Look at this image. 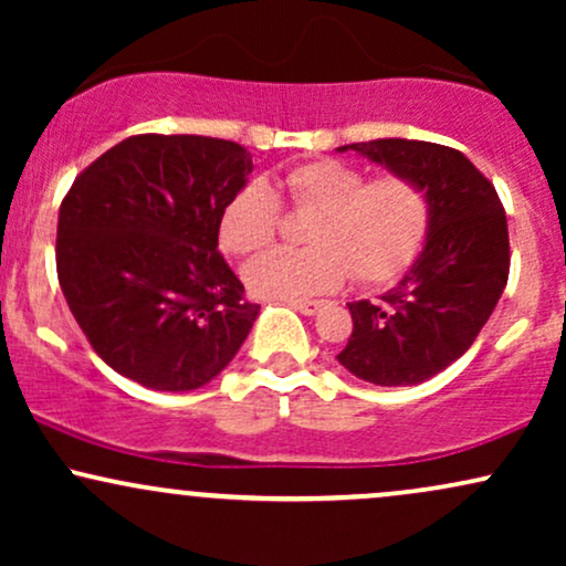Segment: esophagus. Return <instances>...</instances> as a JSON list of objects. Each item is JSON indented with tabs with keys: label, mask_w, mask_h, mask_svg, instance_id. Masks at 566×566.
<instances>
[{
	"label": "esophagus",
	"mask_w": 566,
	"mask_h": 566,
	"mask_svg": "<svg viewBox=\"0 0 566 566\" xmlns=\"http://www.w3.org/2000/svg\"><path fill=\"white\" fill-rule=\"evenodd\" d=\"M290 305L295 311H301V314H305V316H314L316 311L322 308L319 301H290Z\"/></svg>",
	"instance_id": "obj_1"
}]
</instances>
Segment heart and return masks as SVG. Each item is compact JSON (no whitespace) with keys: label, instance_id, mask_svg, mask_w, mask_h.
I'll return each instance as SVG.
<instances>
[{"label":"heart","instance_id":"obj_1","mask_svg":"<svg viewBox=\"0 0 566 566\" xmlns=\"http://www.w3.org/2000/svg\"><path fill=\"white\" fill-rule=\"evenodd\" d=\"M292 210H316L305 226L311 247H276L247 263L244 282L261 297L333 292L356 276L359 284L391 282L412 263L428 231L426 191L405 175L367 178L343 159H314L282 178ZM282 199L269 180L252 178L233 191L220 212V244L252 255L274 242Z\"/></svg>","mask_w":566,"mask_h":566}]
</instances>
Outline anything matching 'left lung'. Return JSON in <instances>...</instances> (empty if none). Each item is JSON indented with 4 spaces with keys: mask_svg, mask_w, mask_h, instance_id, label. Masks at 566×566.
Listing matches in <instances>:
<instances>
[{
    "mask_svg": "<svg viewBox=\"0 0 566 566\" xmlns=\"http://www.w3.org/2000/svg\"><path fill=\"white\" fill-rule=\"evenodd\" d=\"M365 154L412 178L428 197V239L409 274L378 303H348L354 333L337 354L375 386H418L471 348L509 282V223L484 172L450 146L382 138Z\"/></svg>",
    "mask_w": 566,
    "mask_h": 566,
    "instance_id": "obj_1",
    "label": "left lung"
}]
</instances>
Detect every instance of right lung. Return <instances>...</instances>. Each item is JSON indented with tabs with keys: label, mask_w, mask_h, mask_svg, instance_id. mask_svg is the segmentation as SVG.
<instances>
[{
	"label": "right lung",
	"mask_w": 566,
	"mask_h": 566,
	"mask_svg": "<svg viewBox=\"0 0 566 566\" xmlns=\"http://www.w3.org/2000/svg\"><path fill=\"white\" fill-rule=\"evenodd\" d=\"M250 172L239 143L146 133L76 175L57 216V282L119 375L191 391L237 356L261 305L218 252V226Z\"/></svg>",
	"instance_id": "right-lung-1"
}]
</instances>
